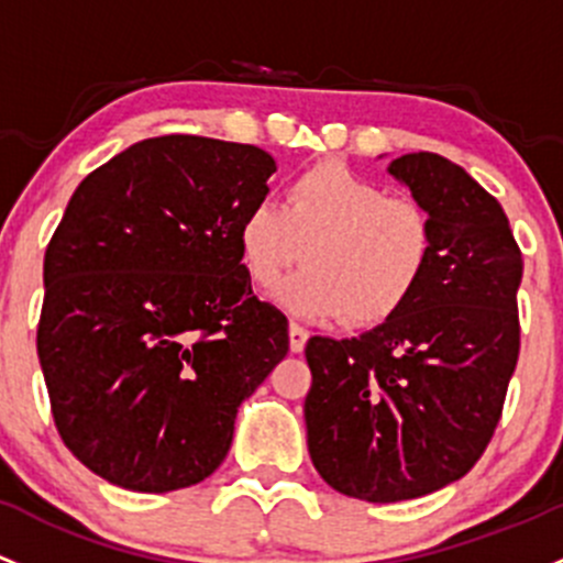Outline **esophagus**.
<instances>
[{"mask_svg": "<svg viewBox=\"0 0 563 563\" xmlns=\"http://www.w3.org/2000/svg\"><path fill=\"white\" fill-rule=\"evenodd\" d=\"M307 331L299 327V323H291V327H288V345H291V351L294 353H301L305 351V345H307Z\"/></svg>", "mask_w": 563, "mask_h": 563, "instance_id": "34e87169", "label": "esophagus"}]
</instances>
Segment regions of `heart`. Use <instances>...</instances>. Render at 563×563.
Instances as JSON below:
<instances>
[{
	"mask_svg": "<svg viewBox=\"0 0 563 563\" xmlns=\"http://www.w3.org/2000/svg\"><path fill=\"white\" fill-rule=\"evenodd\" d=\"M236 245L258 288L277 286L307 256L310 269L277 291L288 312L372 329L399 316L421 288L434 223L412 199L388 197L347 164L321 162L294 177L286 207L272 199L247 207Z\"/></svg>",
	"mask_w": 563,
	"mask_h": 563,
	"instance_id": "obj_1",
	"label": "heart"
}]
</instances>
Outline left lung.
Returning a JSON list of instances; mask_svg holds the SVG:
<instances>
[{
	"mask_svg": "<svg viewBox=\"0 0 563 563\" xmlns=\"http://www.w3.org/2000/svg\"><path fill=\"white\" fill-rule=\"evenodd\" d=\"M388 173L434 223L426 280L388 323L305 347L312 464L334 490L377 505L461 481L488 448L518 364L523 277L505 210L459 164L421 151Z\"/></svg>",
	"mask_w": 563,
	"mask_h": 563,
	"instance_id": "obj_1",
	"label": "left lung"
}]
</instances>
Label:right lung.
I'll use <instances>...</instances> for the list:
<instances>
[{"label": "right lung", "instance_id": "obj_1", "mask_svg": "<svg viewBox=\"0 0 563 563\" xmlns=\"http://www.w3.org/2000/svg\"><path fill=\"white\" fill-rule=\"evenodd\" d=\"M275 169L256 145L167 134L75 188L45 251L37 356L58 434L93 475L164 494L227 459L236 407L288 353L236 245Z\"/></svg>", "mask_w": 563, "mask_h": 563}]
</instances>
